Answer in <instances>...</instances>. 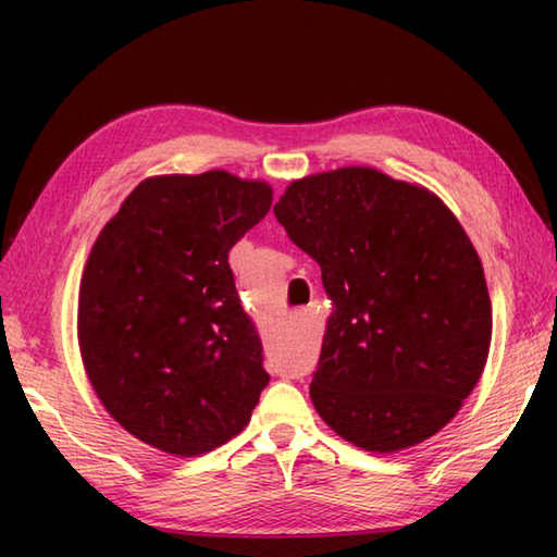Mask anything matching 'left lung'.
<instances>
[{
	"label": "left lung",
	"mask_w": 557,
	"mask_h": 557,
	"mask_svg": "<svg viewBox=\"0 0 557 557\" xmlns=\"http://www.w3.org/2000/svg\"><path fill=\"white\" fill-rule=\"evenodd\" d=\"M272 188L228 172L147 178L100 231L81 280L78 342L129 435L199 457L240 435L270 383L228 252Z\"/></svg>",
	"instance_id": "obj_1"
}]
</instances>
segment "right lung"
I'll use <instances>...</instances> for the list:
<instances>
[{
    "label": "right lung",
    "instance_id": "right-lung-1",
    "mask_svg": "<svg viewBox=\"0 0 557 557\" xmlns=\"http://www.w3.org/2000/svg\"><path fill=\"white\" fill-rule=\"evenodd\" d=\"M334 314L309 395L369 451L420 445L484 371L492 301L474 245L437 196L369 166L292 182L275 206Z\"/></svg>",
    "mask_w": 557,
    "mask_h": 557
}]
</instances>
